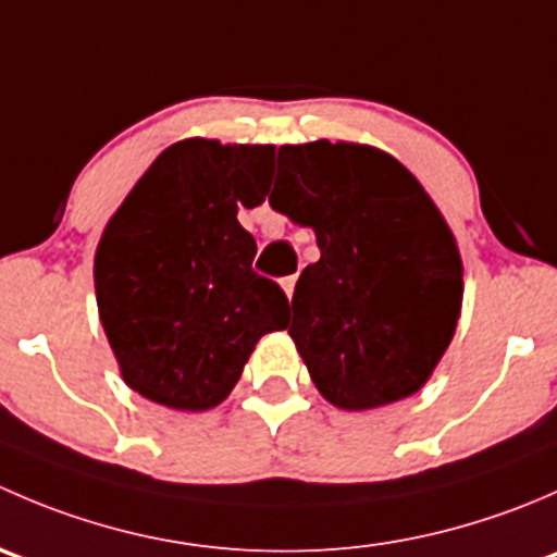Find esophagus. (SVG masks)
I'll list each match as a JSON object with an SVG mask.
<instances>
[{"instance_id": "esophagus-1", "label": "esophagus", "mask_w": 557, "mask_h": 557, "mask_svg": "<svg viewBox=\"0 0 557 557\" xmlns=\"http://www.w3.org/2000/svg\"><path fill=\"white\" fill-rule=\"evenodd\" d=\"M280 285H283V290H285V296H294V288H296V277H283L280 280Z\"/></svg>"}]
</instances>
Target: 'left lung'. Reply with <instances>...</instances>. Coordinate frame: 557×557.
Returning a JSON list of instances; mask_svg holds the SVG:
<instances>
[{
	"label": "left lung",
	"mask_w": 557,
	"mask_h": 557,
	"mask_svg": "<svg viewBox=\"0 0 557 557\" xmlns=\"http://www.w3.org/2000/svg\"><path fill=\"white\" fill-rule=\"evenodd\" d=\"M269 205L320 247L288 329L320 396L363 412L418 393L463 305L458 243L418 177L372 145H283Z\"/></svg>",
	"instance_id": "1"
}]
</instances>
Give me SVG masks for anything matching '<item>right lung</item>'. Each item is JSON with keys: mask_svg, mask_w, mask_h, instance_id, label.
I'll return each instance as SVG.
<instances>
[{"mask_svg": "<svg viewBox=\"0 0 557 557\" xmlns=\"http://www.w3.org/2000/svg\"><path fill=\"white\" fill-rule=\"evenodd\" d=\"M274 145H170L107 221L94 256L99 320L132 391L177 412L226 401L288 299L252 272L239 207L269 194Z\"/></svg>", "mask_w": 557, "mask_h": 557, "instance_id": "right-lung-1", "label": "right lung"}]
</instances>
